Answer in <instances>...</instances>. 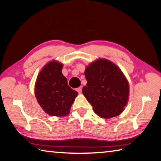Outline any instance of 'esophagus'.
I'll return each mask as SVG.
<instances>
[{"mask_svg":"<svg viewBox=\"0 0 161 161\" xmlns=\"http://www.w3.org/2000/svg\"><path fill=\"white\" fill-rule=\"evenodd\" d=\"M77 92H78V93H81V92H82V87L81 86H80V87H78V88L77 89Z\"/></svg>","mask_w":161,"mask_h":161,"instance_id":"esophagus-1","label":"esophagus"}]
</instances>
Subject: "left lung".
<instances>
[{"mask_svg":"<svg viewBox=\"0 0 161 161\" xmlns=\"http://www.w3.org/2000/svg\"><path fill=\"white\" fill-rule=\"evenodd\" d=\"M87 84L82 89L86 100L96 115L103 118L118 116L129 98V83L118 66L103 58L87 66L84 72Z\"/></svg>","mask_w":161,"mask_h":161,"instance_id":"1","label":"left lung"}]
</instances>
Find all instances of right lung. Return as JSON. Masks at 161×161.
I'll list each match as a JSON object with an SVG mask.
<instances>
[{
  "instance_id": "add662e5",
  "label": "right lung",
  "mask_w": 161,
  "mask_h": 161,
  "mask_svg": "<svg viewBox=\"0 0 161 161\" xmlns=\"http://www.w3.org/2000/svg\"><path fill=\"white\" fill-rule=\"evenodd\" d=\"M63 65L56 60L48 62L38 75L35 96L45 112L51 116L68 115L78 93L68 86L62 74Z\"/></svg>"
}]
</instances>
